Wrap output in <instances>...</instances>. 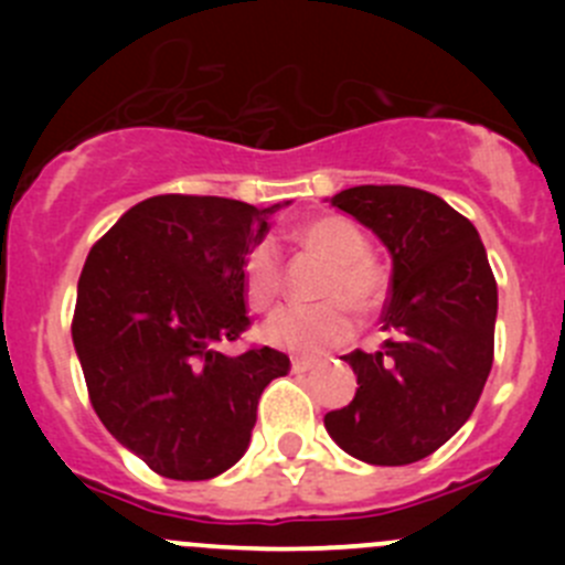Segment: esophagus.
I'll use <instances>...</instances> for the list:
<instances>
[{
  "label": "esophagus",
  "mask_w": 565,
  "mask_h": 565,
  "mask_svg": "<svg viewBox=\"0 0 565 565\" xmlns=\"http://www.w3.org/2000/svg\"><path fill=\"white\" fill-rule=\"evenodd\" d=\"M315 366H317V361H311V358H295V361H292V372L295 374L311 372Z\"/></svg>",
  "instance_id": "1"
}]
</instances>
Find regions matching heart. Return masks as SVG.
<instances>
[{
	"instance_id": "heart-1",
	"label": "heart",
	"mask_w": 565,
	"mask_h": 565,
	"mask_svg": "<svg viewBox=\"0 0 565 565\" xmlns=\"http://www.w3.org/2000/svg\"><path fill=\"white\" fill-rule=\"evenodd\" d=\"M298 243L333 265L322 289L328 303L287 306L267 317L262 335L267 344L295 355H322L347 344L355 333L358 311H372L385 295V278L372 259H366V237L352 221L341 215H319L298 230ZM243 287L256 309H267L281 292V256L273 241L256 243L243 262ZM348 302L344 305L343 300Z\"/></svg>"
}]
</instances>
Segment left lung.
<instances>
[{"mask_svg": "<svg viewBox=\"0 0 565 565\" xmlns=\"http://www.w3.org/2000/svg\"><path fill=\"white\" fill-rule=\"evenodd\" d=\"M330 204L383 241L393 259L380 352H350L355 398L324 415L328 435L369 465H413L476 409L494 355L498 284L476 226L440 196L355 185Z\"/></svg>", "mask_w": 565, "mask_h": 565, "instance_id": "obj_1", "label": "left lung"}]
</instances>
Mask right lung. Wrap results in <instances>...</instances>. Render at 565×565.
<instances>
[{"label": "right lung", "instance_id": "1", "mask_svg": "<svg viewBox=\"0 0 565 565\" xmlns=\"http://www.w3.org/2000/svg\"><path fill=\"white\" fill-rule=\"evenodd\" d=\"M284 204L150 196L84 262L73 347L89 402L158 476L207 481L230 470L246 454L262 391L289 372L270 347L218 352L248 328L243 262Z\"/></svg>", "mask_w": 565, "mask_h": 565}]
</instances>
